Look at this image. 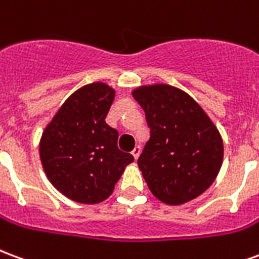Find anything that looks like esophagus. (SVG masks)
<instances>
[{"instance_id": "34e87169", "label": "esophagus", "mask_w": 259, "mask_h": 259, "mask_svg": "<svg viewBox=\"0 0 259 259\" xmlns=\"http://www.w3.org/2000/svg\"><path fill=\"white\" fill-rule=\"evenodd\" d=\"M140 152H141V147L140 146H136L135 148H133V151H132V154H133V157H135V159H137V158L140 157Z\"/></svg>"}]
</instances>
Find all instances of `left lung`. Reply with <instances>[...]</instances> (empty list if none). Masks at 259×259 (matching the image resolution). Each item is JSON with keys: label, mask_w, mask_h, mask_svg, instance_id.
Returning a JSON list of instances; mask_svg holds the SVG:
<instances>
[{"label": "left lung", "mask_w": 259, "mask_h": 259, "mask_svg": "<svg viewBox=\"0 0 259 259\" xmlns=\"http://www.w3.org/2000/svg\"><path fill=\"white\" fill-rule=\"evenodd\" d=\"M150 140L139 158L148 189L168 205L194 200L213 183L223 161L219 130L187 93L169 84L140 85Z\"/></svg>", "instance_id": "left-lung-1"}]
</instances>
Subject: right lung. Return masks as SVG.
<instances>
[{
  "instance_id": "add662e5",
  "label": "right lung",
  "mask_w": 259,
  "mask_h": 259,
  "mask_svg": "<svg viewBox=\"0 0 259 259\" xmlns=\"http://www.w3.org/2000/svg\"><path fill=\"white\" fill-rule=\"evenodd\" d=\"M115 90L96 81L80 87L44 129L40 159L48 180L72 201L98 204L112 194L135 161L118 148V130L105 123Z\"/></svg>"
}]
</instances>
